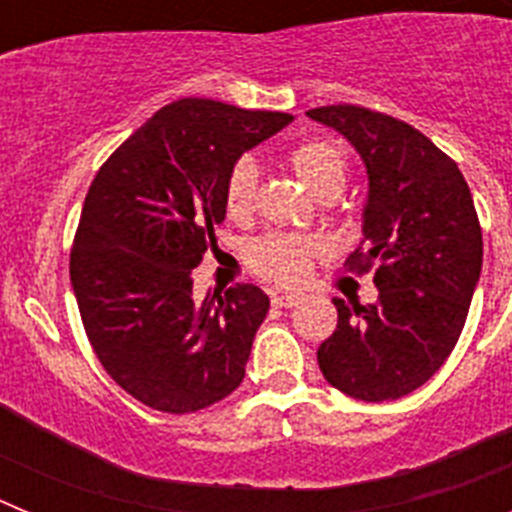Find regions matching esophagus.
<instances>
[{
    "instance_id": "esophagus-1",
    "label": "esophagus",
    "mask_w": 512,
    "mask_h": 512,
    "mask_svg": "<svg viewBox=\"0 0 512 512\" xmlns=\"http://www.w3.org/2000/svg\"><path fill=\"white\" fill-rule=\"evenodd\" d=\"M297 302H300V295H287V292H284V295L271 297V305L274 307H295Z\"/></svg>"
}]
</instances>
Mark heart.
<instances>
[{
	"label": "heart",
	"instance_id": "1",
	"mask_svg": "<svg viewBox=\"0 0 512 512\" xmlns=\"http://www.w3.org/2000/svg\"><path fill=\"white\" fill-rule=\"evenodd\" d=\"M289 164L318 197L328 192H341L346 182V156L333 140H302L289 151ZM256 187H259L256 161L251 156L235 158L225 179V212L230 220L243 223L251 217L253 205H256ZM318 253L320 243L315 238L295 233H266L248 246V266L261 279L292 287L310 274L312 259Z\"/></svg>",
	"mask_w": 512,
	"mask_h": 512
}]
</instances>
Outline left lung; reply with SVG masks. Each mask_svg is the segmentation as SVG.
Wrapping results in <instances>:
<instances>
[{
    "label": "left lung",
    "mask_w": 512,
    "mask_h": 512,
    "mask_svg": "<svg viewBox=\"0 0 512 512\" xmlns=\"http://www.w3.org/2000/svg\"><path fill=\"white\" fill-rule=\"evenodd\" d=\"M356 148L369 176L364 241L348 271H369L379 297L348 307L320 343L323 377L364 402L397 400L454 351L482 271V228L459 166L408 122L356 104L307 112Z\"/></svg>",
    "instance_id": "left-lung-1"
}]
</instances>
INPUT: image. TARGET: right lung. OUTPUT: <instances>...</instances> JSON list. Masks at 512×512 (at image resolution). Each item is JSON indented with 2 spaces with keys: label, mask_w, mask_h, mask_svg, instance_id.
<instances>
[{
  "label": "right lung",
  "mask_w": 512,
  "mask_h": 512,
  "mask_svg": "<svg viewBox=\"0 0 512 512\" xmlns=\"http://www.w3.org/2000/svg\"><path fill=\"white\" fill-rule=\"evenodd\" d=\"M287 112L179 99L94 176L71 248V287L94 354L161 413H197L243 382L269 297L253 284L192 297V269L225 220L235 158L289 125Z\"/></svg>",
  "instance_id": "obj_1"
}]
</instances>
